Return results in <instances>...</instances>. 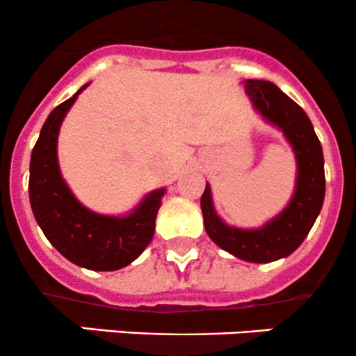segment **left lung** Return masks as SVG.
Wrapping results in <instances>:
<instances>
[{
    "label": "left lung",
    "instance_id": "1",
    "mask_svg": "<svg viewBox=\"0 0 356 356\" xmlns=\"http://www.w3.org/2000/svg\"><path fill=\"white\" fill-rule=\"evenodd\" d=\"M252 107L286 136L296 157V183L287 206L258 228H241L221 220L214 209L211 185L206 183L200 209L207 235L223 251L249 263H272L287 258L301 245L322 209L325 197L323 152L312 121L294 100L270 81L245 79Z\"/></svg>",
    "mask_w": 356,
    "mask_h": 356
}]
</instances>
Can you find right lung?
<instances>
[{
    "label": "right lung",
    "mask_w": 356,
    "mask_h": 356,
    "mask_svg": "<svg viewBox=\"0 0 356 356\" xmlns=\"http://www.w3.org/2000/svg\"><path fill=\"white\" fill-rule=\"evenodd\" d=\"M88 84L44 121L31 154L29 200L38 225L63 258L81 268L114 272L135 261L150 244L166 188L149 192L121 216L95 213L76 199L60 171L57 145L60 126Z\"/></svg>",
    "instance_id": "1"
}]
</instances>
